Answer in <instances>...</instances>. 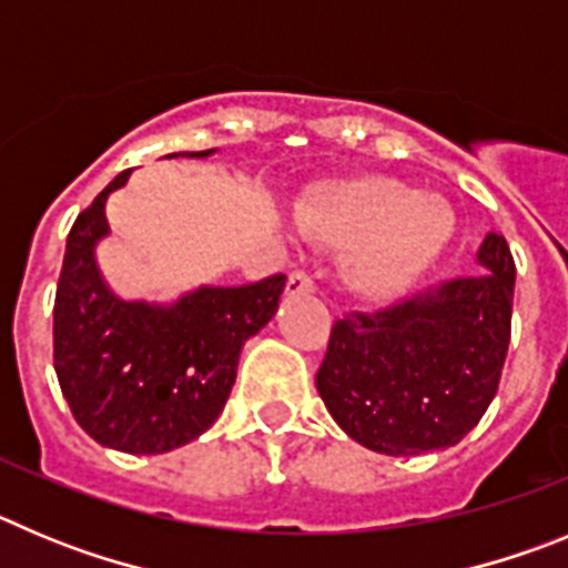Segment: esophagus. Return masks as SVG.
Returning a JSON list of instances; mask_svg holds the SVG:
<instances>
[{"mask_svg":"<svg viewBox=\"0 0 568 568\" xmlns=\"http://www.w3.org/2000/svg\"><path fill=\"white\" fill-rule=\"evenodd\" d=\"M285 294L300 296V294H314V280L305 272H291L288 283H285Z\"/></svg>","mask_w":568,"mask_h":568,"instance_id":"34e87169","label":"esophagus"}]
</instances>
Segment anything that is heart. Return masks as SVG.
<instances>
[{
    "instance_id": "obj_1",
    "label": "heart",
    "mask_w": 568,
    "mask_h": 568,
    "mask_svg": "<svg viewBox=\"0 0 568 568\" xmlns=\"http://www.w3.org/2000/svg\"><path fill=\"white\" fill-rule=\"evenodd\" d=\"M294 223L314 246L342 248V280L367 303L405 294L456 237V212L442 195L387 175L320 183L296 201Z\"/></svg>"
}]
</instances>
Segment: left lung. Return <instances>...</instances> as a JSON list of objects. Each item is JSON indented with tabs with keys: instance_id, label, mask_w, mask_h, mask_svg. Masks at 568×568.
<instances>
[{
	"instance_id": "obj_1",
	"label": "left lung",
	"mask_w": 568,
	"mask_h": 568,
	"mask_svg": "<svg viewBox=\"0 0 568 568\" xmlns=\"http://www.w3.org/2000/svg\"><path fill=\"white\" fill-rule=\"evenodd\" d=\"M481 272L331 331L316 390L347 436L385 456H422L462 442L498 390L513 322L515 263L489 232Z\"/></svg>"
}]
</instances>
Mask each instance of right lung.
Listing matches in <instances>:
<instances>
[{
	"label": "right lung",
	"instance_id": "obj_1",
	"mask_svg": "<svg viewBox=\"0 0 568 568\" xmlns=\"http://www.w3.org/2000/svg\"><path fill=\"white\" fill-rule=\"evenodd\" d=\"M172 152L166 158H209ZM75 217L53 308V367L81 430L132 456L195 442L226 407L240 351L277 314L283 274L252 285H201L172 303L124 300L110 288L95 248L110 234L106 197Z\"/></svg>",
	"mask_w": 568,
	"mask_h": 568
}]
</instances>
